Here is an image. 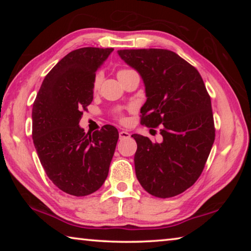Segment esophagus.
I'll return each mask as SVG.
<instances>
[{
	"mask_svg": "<svg viewBox=\"0 0 251 251\" xmlns=\"http://www.w3.org/2000/svg\"><path fill=\"white\" fill-rule=\"evenodd\" d=\"M130 137V134L128 131L126 130H121L120 131V139H125V138H129Z\"/></svg>",
	"mask_w": 251,
	"mask_h": 251,
	"instance_id": "esophagus-1",
	"label": "esophagus"
}]
</instances>
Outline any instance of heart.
<instances>
[{
    "label": "heart",
    "instance_id": "b5f03b06",
    "mask_svg": "<svg viewBox=\"0 0 251 251\" xmlns=\"http://www.w3.org/2000/svg\"><path fill=\"white\" fill-rule=\"evenodd\" d=\"M127 71H129V70H127V69L120 70V71L117 72V76H121L122 74H124L125 72H127ZM100 74H97V75L95 76V77H94V80H93V90L96 91L97 88L100 87ZM117 118H118V120H120V121H122V122H123V121H125V117L123 116L121 113L118 114V115H117Z\"/></svg>",
    "mask_w": 251,
    "mask_h": 251
}]
</instances>
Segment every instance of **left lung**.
<instances>
[{
  "label": "left lung",
  "mask_w": 251,
  "mask_h": 251,
  "mask_svg": "<svg viewBox=\"0 0 251 251\" xmlns=\"http://www.w3.org/2000/svg\"><path fill=\"white\" fill-rule=\"evenodd\" d=\"M141 74L146 103L141 124L158 127L163 142L134 134L136 177L148 194L177 196L201 175L215 141L210 96L196 67L169 50H117Z\"/></svg>",
  "instance_id": "1"
}]
</instances>
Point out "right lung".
<instances>
[{
	"label": "right lung",
	"instance_id": "right-lung-1",
	"mask_svg": "<svg viewBox=\"0 0 251 251\" xmlns=\"http://www.w3.org/2000/svg\"><path fill=\"white\" fill-rule=\"evenodd\" d=\"M114 49L72 50L45 76L32 109V137L46 175L63 192L82 197L108 175L118 131L105 125L93 134L78 126L93 100L95 72Z\"/></svg>",
	"mask_w": 251,
	"mask_h": 251
}]
</instances>
